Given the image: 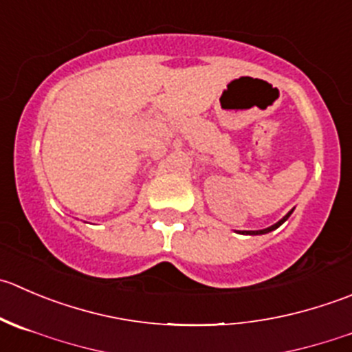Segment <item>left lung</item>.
I'll return each mask as SVG.
<instances>
[{
  "mask_svg": "<svg viewBox=\"0 0 352 352\" xmlns=\"http://www.w3.org/2000/svg\"><path fill=\"white\" fill-rule=\"evenodd\" d=\"M292 211H294V210H291V211H289V213L285 214V217L282 218V220H278L277 223H275V225H272V227H268V228H263V230H244V232H241V234H245V235H261V234H268V232H272V230H275V228H278V227H280V225L284 223V221L287 220L289 217H291V214H292Z\"/></svg>",
  "mask_w": 352,
  "mask_h": 352,
  "instance_id": "left-lung-1",
  "label": "left lung"
}]
</instances>
